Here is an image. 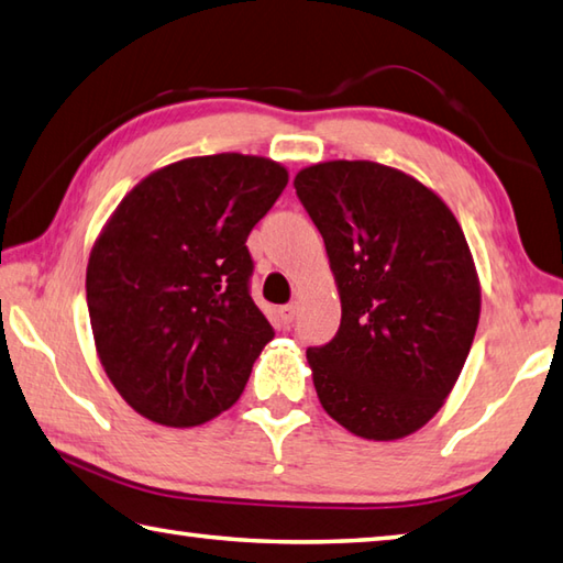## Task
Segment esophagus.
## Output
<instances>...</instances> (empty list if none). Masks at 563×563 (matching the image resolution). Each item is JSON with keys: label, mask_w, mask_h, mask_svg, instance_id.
Wrapping results in <instances>:
<instances>
[{"label": "esophagus", "mask_w": 563, "mask_h": 563, "mask_svg": "<svg viewBox=\"0 0 563 563\" xmlns=\"http://www.w3.org/2000/svg\"><path fill=\"white\" fill-rule=\"evenodd\" d=\"M295 314H298V305H283L280 308V320L285 322V324H290L292 320H295Z\"/></svg>", "instance_id": "obj_1"}]
</instances>
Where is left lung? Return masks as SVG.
Instances as JSON below:
<instances>
[{
  "mask_svg": "<svg viewBox=\"0 0 563 563\" xmlns=\"http://www.w3.org/2000/svg\"><path fill=\"white\" fill-rule=\"evenodd\" d=\"M292 184L342 300L334 340L308 350L320 404L369 441L413 433L451 394L477 330L465 233L438 194L376 162H322Z\"/></svg>",
  "mask_w": 563,
  "mask_h": 563,
  "instance_id": "obj_1",
  "label": "left lung"
}]
</instances>
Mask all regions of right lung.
<instances>
[{
  "mask_svg": "<svg viewBox=\"0 0 563 563\" xmlns=\"http://www.w3.org/2000/svg\"><path fill=\"white\" fill-rule=\"evenodd\" d=\"M285 184L288 169L265 157H191L152 172L106 223L86 273L90 327L140 416L189 428L239 401L273 340L246 239Z\"/></svg>",
  "mask_w": 563,
  "mask_h": 563,
  "instance_id": "1",
  "label": "right lung"
}]
</instances>
